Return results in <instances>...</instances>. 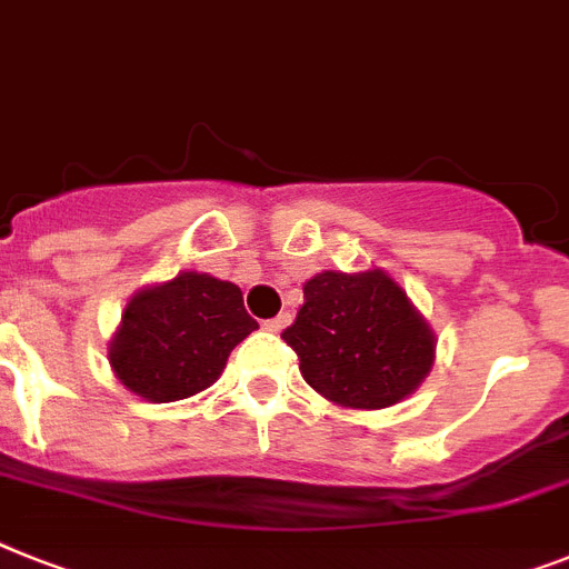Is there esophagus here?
I'll return each instance as SVG.
<instances>
[{
  "mask_svg": "<svg viewBox=\"0 0 569 569\" xmlns=\"http://www.w3.org/2000/svg\"><path fill=\"white\" fill-rule=\"evenodd\" d=\"M288 326H290V313H279V317L267 319L264 322L267 331H273V335H281V331H284Z\"/></svg>",
  "mask_w": 569,
  "mask_h": 569,
  "instance_id": "obj_1",
  "label": "esophagus"
}]
</instances>
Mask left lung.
I'll use <instances>...</instances> for the list:
<instances>
[{
    "mask_svg": "<svg viewBox=\"0 0 569 569\" xmlns=\"http://www.w3.org/2000/svg\"><path fill=\"white\" fill-rule=\"evenodd\" d=\"M284 342L319 396L346 410H383L421 387L436 360V331L387 270H322Z\"/></svg>",
    "mask_w": 569,
    "mask_h": 569,
    "instance_id": "8db88e82",
    "label": "left lung"
}]
</instances>
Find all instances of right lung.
Listing matches in <instances>:
<instances>
[{
    "instance_id": "add662e5",
    "label": "right lung",
    "mask_w": 569,
    "mask_h": 569,
    "mask_svg": "<svg viewBox=\"0 0 569 569\" xmlns=\"http://www.w3.org/2000/svg\"><path fill=\"white\" fill-rule=\"evenodd\" d=\"M256 328L238 284L182 270L130 296L107 360L133 396L182 401L209 389L227 369L229 351Z\"/></svg>"
}]
</instances>
